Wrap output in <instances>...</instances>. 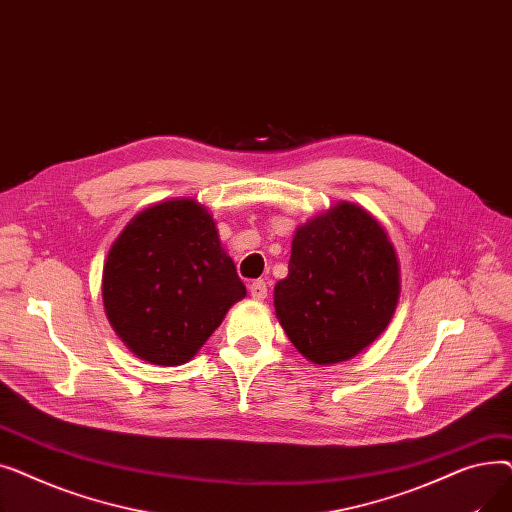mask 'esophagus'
Segmentation results:
<instances>
[{
	"mask_svg": "<svg viewBox=\"0 0 512 512\" xmlns=\"http://www.w3.org/2000/svg\"><path fill=\"white\" fill-rule=\"evenodd\" d=\"M249 294L255 301H263L267 297V284L263 280H255L249 284Z\"/></svg>",
	"mask_w": 512,
	"mask_h": 512,
	"instance_id": "34e87169",
	"label": "esophagus"
}]
</instances>
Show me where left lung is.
<instances>
[{
    "label": "left lung",
    "mask_w": 512,
    "mask_h": 512,
    "mask_svg": "<svg viewBox=\"0 0 512 512\" xmlns=\"http://www.w3.org/2000/svg\"><path fill=\"white\" fill-rule=\"evenodd\" d=\"M400 297V267L382 224L342 201L299 226L288 276L274 286L276 317L311 363L359 355L390 324Z\"/></svg>",
    "instance_id": "1"
}]
</instances>
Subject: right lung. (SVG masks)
<instances>
[{"label":"right lung","mask_w":512,"mask_h":512,"mask_svg":"<svg viewBox=\"0 0 512 512\" xmlns=\"http://www.w3.org/2000/svg\"><path fill=\"white\" fill-rule=\"evenodd\" d=\"M245 294L211 213L195 199L134 215L103 265L105 315L130 351L153 365L191 361Z\"/></svg>","instance_id":"1"}]
</instances>
